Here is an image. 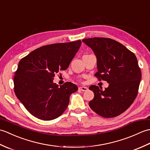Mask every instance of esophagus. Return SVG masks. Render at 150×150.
Listing matches in <instances>:
<instances>
[{"instance_id": "esophagus-1", "label": "esophagus", "mask_w": 150, "mask_h": 150, "mask_svg": "<svg viewBox=\"0 0 150 150\" xmlns=\"http://www.w3.org/2000/svg\"><path fill=\"white\" fill-rule=\"evenodd\" d=\"M79 90H81L82 91H86L88 90V88L84 86H81V87H79Z\"/></svg>"}]
</instances>
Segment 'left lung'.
<instances>
[{
	"label": "left lung",
	"mask_w": 150,
	"mask_h": 150,
	"mask_svg": "<svg viewBox=\"0 0 150 150\" xmlns=\"http://www.w3.org/2000/svg\"><path fill=\"white\" fill-rule=\"evenodd\" d=\"M97 57L98 80L109 83L104 90L97 86L89 88L94 98L89 103L91 109L105 118L119 115L131 106L138 93L141 71L135 54L117 41L94 37L82 40Z\"/></svg>",
	"instance_id": "1"
}]
</instances>
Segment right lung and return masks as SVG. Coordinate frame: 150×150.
I'll use <instances>...</instances> for the list:
<instances>
[{
  "mask_svg": "<svg viewBox=\"0 0 150 150\" xmlns=\"http://www.w3.org/2000/svg\"><path fill=\"white\" fill-rule=\"evenodd\" d=\"M81 40L57 43L37 48L18 62L14 76L16 96L38 119L51 120L64 113L71 93L78 87L70 82H53L55 75L66 70L81 45Z\"/></svg>",
  "mask_w": 150,
  "mask_h": 150,
  "instance_id": "right-lung-1",
  "label": "right lung"
}]
</instances>
